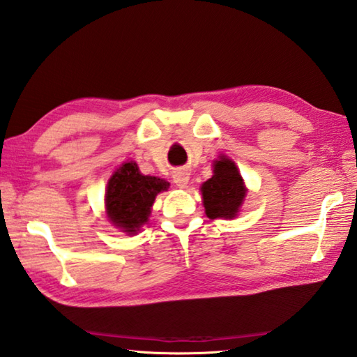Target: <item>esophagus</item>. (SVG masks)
Wrapping results in <instances>:
<instances>
[{
  "label": "esophagus",
  "instance_id": "34e87169",
  "mask_svg": "<svg viewBox=\"0 0 357 357\" xmlns=\"http://www.w3.org/2000/svg\"><path fill=\"white\" fill-rule=\"evenodd\" d=\"M188 179H190V173L187 170H176L173 173V183L179 188H185L188 184Z\"/></svg>",
  "mask_w": 357,
  "mask_h": 357
}]
</instances>
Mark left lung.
Wrapping results in <instances>:
<instances>
[{
    "instance_id": "8db88e82",
    "label": "left lung",
    "mask_w": 357,
    "mask_h": 357,
    "mask_svg": "<svg viewBox=\"0 0 357 357\" xmlns=\"http://www.w3.org/2000/svg\"><path fill=\"white\" fill-rule=\"evenodd\" d=\"M246 187L234 160L221 156L213 162V174L201 185L206 215L211 220L235 218L246 198Z\"/></svg>"
}]
</instances>
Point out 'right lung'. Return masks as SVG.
<instances>
[{
	"label": "right lung",
	"mask_w": 357,
	"mask_h": 357,
	"mask_svg": "<svg viewBox=\"0 0 357 357\" xmlns=\"http://www.w3.org/2000/svg\"><path fill=\"white\" fill-rule=\"evenodd\" d=\"M165 179L145 176L136 162H123L109 178L105 207L113 226L128 235H136L149 221L158 193L169 188Z\"/></svg>",
	"instance_id": "add662e5"
}]
</instances>
